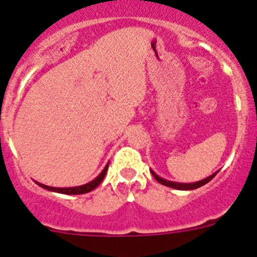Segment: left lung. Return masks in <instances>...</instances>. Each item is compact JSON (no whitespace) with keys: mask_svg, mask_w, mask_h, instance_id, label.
<instances>
[{"mask_svg":"<svg viewBox=\"0 0 257 257\" xmlns=\"http://www.w3.org/2000/svg\"><path fill=\"white\" fill-rule=\"evenodd\" d=\"M216 174H217V172H215V174H212L211 176H208V178L203 179V180H201V181H197V183L183 184V183H174V181L165 180V179L160 178L158 175H156L153 171H152V175H153L154 179H156L158 183H161L162 185H166V187L174 188V189H179V190H192V189H197V188H201L202 185H205V184H207L208 181L212 180V179L215 178V175H216Z\"/></svg>","mask_w":257,"mask_h":257,"instance_id":"8db88e82","label":"left lung"}]
</instances>
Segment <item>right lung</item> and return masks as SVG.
Returning a JSON list of instances; mask_svg holds the SVG:
<instances>
[{"mask_svg":"<svg viewBox=\"0 0 257 257\" xmlns=\"http://www.w3.org/2000/svg\"><path fill=\"white\" fill-rule=\"evenodd\" d=\"M108 165L104 167L103 171L100 172V175L97 176L96 179H94L92 181H90V183L85 184V185H81V187H73V188H54V187H47V185H44V184L41 183H37L40 187H42L44 189H47V190H51V192H56V193H63V194H85V193H88L91 192V190H94L95 188L99 185V184L103 181L104 176H105L106 171H108Z\"/></svg>","mask_w":257,"mask_h":257,"instance_id":"right-lung-1","label":"right lung"}]
</instances>
